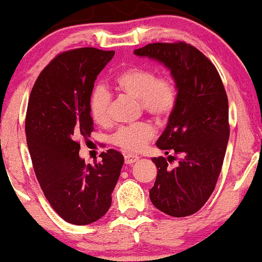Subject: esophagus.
<instances>
[{
	"label": "esophagus",
	"mask_w": 262,
	"mask_h": 262,
	"mask_svg": "<svg viewBox=\"0 0 262 262\" xmlns=\"http://www.w3.org/2000/svg\"><path fill=\"white\" fill-rule=\"evenodd\" d=\"M124 160L126 164H132V163L137 162V161L139 160V157L137 155H132V154H126V155L124 156Z\"/></svg>",
	"instance_id": "esophagus-1"
}]
</instances>
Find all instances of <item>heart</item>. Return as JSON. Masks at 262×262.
I'll list each match as a JSON object with an SVG mask.
<instances>
[{
    "instance_id": "b5f03b06",
    "label": "heart",
    "mask_w": 262,
    "mask_h": 262,
    "mask_svg": "<svg viewBox=\"0 0 262 262\" xmlns=\"http://www.w3.org/2000/svg\"><path fill=\"white\" fill-rule=\"evenodd\" d=\"M117 87L125 94L134 96L141 102L142 108L156 119L169 117L175 108L178 89L169 76H156L152 69L131 67L121 71L116 78ZM111 94L103 85L92 92L89 111L96 124L108 125L111 121ZM155 136V127L148 121L123 126L113 135L112 142L127 152H138Z\"/></svg>"
}]
</instances>
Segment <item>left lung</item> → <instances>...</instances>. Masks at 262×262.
I'll list each match as a JSON object with an SVG mask.
<instances>
[{
  "instance_id": "1",
  "label": "left lung",
  "mask_w": 262,
  "mask_h": 262,
  "mask_svg": "<svg viewBox=\"0 0 262 262\" xmlns=\"http://www.w3.org/2000/svg\"><path fill=\"white\" fill-rule=\"evenodd\" d=\"M135 55L162 63L170 70L178 100L166 130L156 142L166 155L154 157L157 177L150 189L154 206L171 217H186L204 206L216 187L227 150L229 105L223 82L212 62L194 46L154 42L135 50Z\"/></svg>"
}]
</instances>
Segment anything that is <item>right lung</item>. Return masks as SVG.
Listing matches in <instances>:
<instances>
[{
	"label": "right lung",
	"instance_id": "right-lung-1",
	"mask_svg": "<svg viewBox=\"0 0 262 262\" xmlns=\"http://www.w3.org/2000/svg\"><path fill=\"white\" fill-rule=\"evenodd\" d=\"M114 51L82 48L63 52L41 71L28 100L25 131L35 177L52 209L75 225L100 220L112 203L124 157L117 150L85 164L78 139L91 137L89 100Z\"/></svg>",
	"mask_w": 262,
	"mask_h": 262
}]
</instances>
